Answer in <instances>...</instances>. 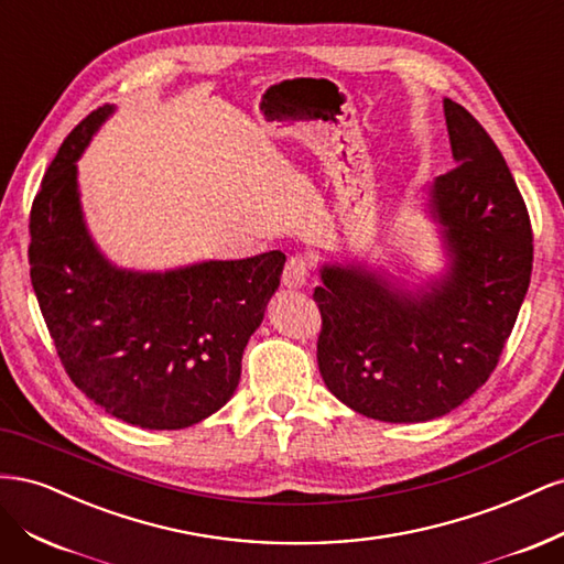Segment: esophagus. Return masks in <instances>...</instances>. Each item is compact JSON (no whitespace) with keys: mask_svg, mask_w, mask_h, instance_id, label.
<instances>
[{"mask_svg":"<svg viewBox=\"0 0 564 564\" xmlns=\"http://www.w3.org/2000/svg\"><path fill=\"white\" fill-rule=\"evenodd\" d=\"M311 275V263L305 256H292V259L286 261L284 265V272H282V282L284 286L289 289H299L305 284V280H308Z\"/></svg>","mask_w":564,"mask_h":564,"instance_id":"1","label":"esophagus"}]
</instances>
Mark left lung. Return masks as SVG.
Masks as SVG:
<instances>
[{
	"label": "left lung",
	"instance_id": "1",
	"mask_svg": "<svg viewBox=\"0 0 564 564\" xmlns=\"http://www.w3.org/2000/svg\"><path fill=\"white\" fill-rule=\"evenodd\" d=\"M445 117L458 166L435 178L431 209L449 275L414 296L362 265H324L313 294L322 379L369 419L431 421L466 402L497 369L532 278V224L503 155L449 98Z\"/></svg>",
	"mask_w": 564,
	"mask_h": 564
}]
</instances>
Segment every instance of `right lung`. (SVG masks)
I'll return each mask as SVG.
<instances>
[{
    "instance_id": "obj_1",
    "label": "right lung",
    "mask_w": 564,
    "mask_h": 564,
    "mask_svg": "<svg viewBox=\"0 0 564 564\" xmlns=\"http://www.w3.org/2000/svg\"><path fill=\"white\" fill-rule=\"evenodd\" d=\"M112 112L67 133L30 212V280L70 381L115 419L176 431L224 406L284 268L282 251L169 272L110 265L84 228L75 160Z\"/></svg>"
}]
</instances>
